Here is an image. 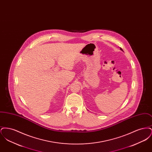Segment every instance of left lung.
I'll return each mask as SVG.
<instances>
[{
  "label": "left lung",
  "instance_id": "1",
  "mask_svg": "<svg viewBox=\"0 0 152 152\" xmlns=\"http://www.w3.org/2000/svg\"><path fill=\"white\" fill-rule=\"evenodd\" d=\"M120 50H122V51H123V50H122V48H120Z\"/></svg>",
  "mask_w": 152,
  "mask_h": 152
}]
</instances>
